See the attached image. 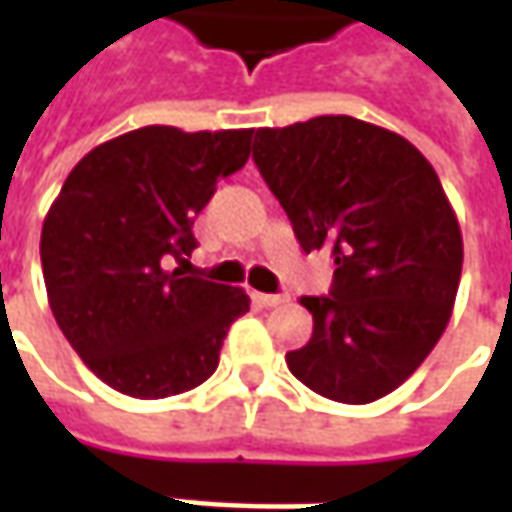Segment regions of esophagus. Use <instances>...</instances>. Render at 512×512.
Segmentation results:
<instances>
[{
  "instance_id": "obj_1",
  "label": "esophagus",
  "mask_w": 512,
  "mask_h": 512,
  "mask_svg": "<svg viewBox=\"0 0 512 512\" xmlns=\"http://www.w3.org/2000/svg\"><path fill=\"white\" fill-rule=\"evenodd\" d=\"M256 302L262 307H279L285 305L287 296H273V293H256Z\"/></svg>"
}]
</instances>
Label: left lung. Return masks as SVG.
Here are the masks:
<instances>
[{"instance_id":"left-lung-1","label":"left lung","mask_w":512,"mask_h":512,"mask_svg":"<svg viewBox=\"0 0 512 512\" xmlns=\"http://www.w3.org/2000/svg\"><path fill=\"white\" fill-rule=\"evenodd\" d=\"M253 162L305 253L333 247L330 296H302L313 336L287 353L313 393L370 404L442 339L462 279V230L433 165L353 116L259 128Z\"/></svg>"}]
</instances>
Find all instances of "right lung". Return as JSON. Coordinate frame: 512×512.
Wrapping results in <instances>:
<instances>
[{
  "mask_svg": "<svg viewBox=\"0 0 512 512\" xmlns=\"http://www.w3.org/2000/svg\"><path fill=\"white\" fill-rule=\"evenodd\" d=\"M253 130L148 125L102 142L70 170L42 225L48 305L70 347L133 399H168L219 367L242 287L170 270L216 182L245 168Z\"/></svg>",
  "mask_w": 512,
  "mask_h": 512,
  "instance_id": "1",
  "label": "right lung"
}]
</instances>
